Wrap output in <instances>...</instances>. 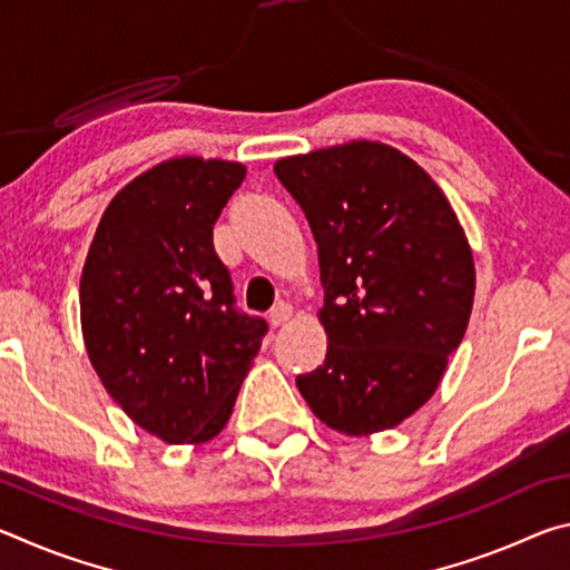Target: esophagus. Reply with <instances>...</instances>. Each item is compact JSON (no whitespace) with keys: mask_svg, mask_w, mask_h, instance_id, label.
Listing matches in <instances>:
<instances>
[{"mask_svg":"<svg viewBox=\"0 0 570 570\" xmlns=\"http://www.w3.org/2000/svg\"><path fill=\"white\" fill-rule=\"evenodd\" d=\"M292 316H294V306L288 302H278L272 312H268V320H272L274 326H284Z\"/></svg>","mask_w":570,"mask_h":570,"instance_id":"esophagus-1","label":"esophagus"}]
</instances>
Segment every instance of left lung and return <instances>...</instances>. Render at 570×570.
<instances>
[{
    "label": "left lung",
    "instance_id": "1",
    "mask_svg": "<svg viewBox=\"0 0 570 570\" xmlns=\"http://www.w3.org/2000/svg\"><path fill=\"white\" fill-rule=\"evenodd\" d=\"M320 248L326 360L296 387L350 438L397 428L435 394L465 336L475 264L445 193L377 140L276 160Z\"/></svg>",
    "mask_w": 570,
    "mask_h": 570
}]
</instances>
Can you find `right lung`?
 <instances>
[{
  "mask_svg": "<svg viewBox=\"0 0 570 570\" xmlns=\"http://www.w3.org/2000/svg\"><path fill=\"white\" fill-rule=\"evenodd\" d=\"M234 160H163L110 200L80 278L85 350L128 417L170 445L214 440L262 350L236 312L214 224L244 183Z\"/></svg>",
  "mask_w": 570,
  "mask_h": 570,
  "instance_id": "add662e5",
  "label": "right lung"
}]
</instances>
